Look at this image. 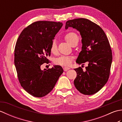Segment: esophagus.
I'll use <instances>...</instances> for the list:
<instances>
[{
  "label": "esophagus",
  "instance_id": "34e87169",
  "mask_svg": "<svg viewBox=\"0 0 122 122\" xmlns=\"http://www.w3.org/2000/svg\"><path fill=\"white\" fill-rule=\"evenodd\" d=\"M70 69V68H69V67H64V68H63V70H64V71H68V70H69Z\"/></svg>",
  "mask_w": 122,
  "mask_h": 122
}]
</instances>
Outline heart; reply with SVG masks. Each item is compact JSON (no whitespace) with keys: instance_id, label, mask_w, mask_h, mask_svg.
<instances>
[{"instance_id":"1","label":"heart","mask_w":122,"mask_h":122,"mask_svg":"<svg viewBox=\"0 0 122 122\" xmlns=\"http://www.w3.org/2000/svg\"><path fill=\"white\" fill-rule=\"evenodd\" d=\"M64 39L67 42H68L70 45H72L76 40L78 39V36L74 32H70L67 33L64 36ZM50 52L53 54H56L58 52V48L56 41H53L52 42L50 48ZM72 61V57L70 56H60L59 58H56L54 62L56 64L61 66H67L70 64Z\"/></svg>"}]
</instances>
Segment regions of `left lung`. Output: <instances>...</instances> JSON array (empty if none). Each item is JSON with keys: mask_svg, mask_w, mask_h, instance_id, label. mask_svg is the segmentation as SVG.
I'll return each instance as SVG.
<instances>
[{"mask_svg": "<svg viewBox=\"0 0 122 122\" xmlns=\"http://www.w3.org/2000/svg\"><path fill=\"white\" fill-rule=\"evenodd\" d=\"M69 27L79 31L82 37V50L76 62L82 65L88 62L85 71L81 67L74 69L77 75L74 84L82 94H94L104 86L109 78L112 62L109 41L102 28L87 19L68 20L65 29Z\"/></svg>", "mask_w": 122, "mask_h": 122, "instance_id": "left-lung-1", "label": "left lung"}]
</instances>
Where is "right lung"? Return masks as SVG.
Wrapping results in <instances>:
<instances>
[{
	"label": "right lung",
	"mask_w": 122,
	"mask_h": 122,
	"mask_svg": "<svg viewBox=\"0 0 122 122\" xmlns=\"http://www.w3.org/2000/svg\"><path fill=\"white\" fill-rule=\"evenodd\" d=\"M62 22L39 21L22 30L15 44V65L18 80L24 89L33 97H41L50 93L63 70L60 66L41 69L49 63L50 46L62 27Z\"/></svg>",
	"instance_id": "obj_1"
}]
</instances>
